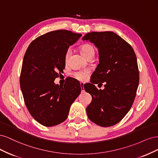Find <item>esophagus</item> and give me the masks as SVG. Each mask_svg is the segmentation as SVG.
Returning <instances> with one entry per match:
<instances>
[{
  "instance_id": "esophagus-1",
  "label": "esophagus",
  "mask_w": 158,
  "mask_h": 158,
  "mask_svg": "<svg viewBox=\"0 0 158 158\" xmlns=\"http://www.w3.org/2000/svg\"><path fill=\"white\" fill-rule=\"evenodd\" d=\"M80 87H81V90H82V92H84V84L83 83H80Z\"/></svg>"
}]
</instances>
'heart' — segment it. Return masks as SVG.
Segmentation results:
<instances>
[{"label": "heart", "mask_w": 158, "mask_h": 158, "mask_svg": "<svg viewBox=\"0 0 158 158\" xmlns=\"http://www.w3.org/2000/svg\"><path fill=\"white\" fill-rule=\"evenodd\" d=\"M80 51L82 52V54L87 59L90 58V57H94L95 55V49L93 47V45L90 44H84L80 47ZM70 55V50L69 49L66 52L64 60L65 61H67L69 56ZM89 71L88 70H80L77 72H74L73 73V76L79 81L81 82H84L85 80L87 79L88 76H89Z\"/></svg>", "instance_id": "1"}]
</instances>
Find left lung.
Masks as SVG:
<instances>
[{
  "mask_svg": "<svg viewBox=\"0 0 158 158\" xmlns=\"http://www.w3.org/2000/svg\"><path fill=\"white\" fill-rule=\"evenodd\" d=\"M83 40L94 44L99 55L91 84L84 85L85 92L92 97L86 108L88 117L101 127L114 125L125 117L136 97L139 70L135 52L130 44L112 31L88 33ZM99 82H106L104 90L94 86Z\"/></svg>",
  "mask_w": 158,
  "mask_h": 158,
  "instance_id": "obj_1",
  "label": "left lung"
}]
</instances>
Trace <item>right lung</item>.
Wrapping results in <instances>:
<instances>
[{"label": "right lung", "instance_id": "right-lung-1", "mask_svg": "<svg viewBox=\"0 0 158 158\" xmlns=\"http://www.w3.org/2000/svg\"><path fill=\"white\" fill-rule=\"evenodd\" d=\"M81 36L65 30L49 31L33 40L23 56L20 77L23 99L31 115L42 125L64 122L81 92L79 82L73 78L64 85L54 83L65 67L66 52Z\"/></svg>", "mask_w": 158, "mask_h": 158}]
</instances>
